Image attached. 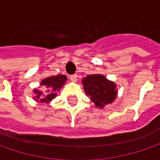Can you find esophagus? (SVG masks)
<instances>
[{"label": "esophagus", "mask_w": 160, "mask_h": 160, "mask_svg": "<svg viewBox=\"0 0 160 160\" xmlns=\"http://www.w3.org/2000/svg\"><path fill=\"white\" fill-rule=\"evenodd\" d=\"M69 78H70V80L73 83H76L77 81V75H72V76L69 77Z\"/></svg>", "instance_id": "34e87169"}]
</instances>
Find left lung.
<instances>
[{
  "instance_id": "8db88e82",
  "label": "left lung",
  "mask_w": 160,
  "mask_h": 160,
  "mask_svg": "<svg viewBox=\"0 0 160 160\" xmlns=\"http://www.w3.org/2000/svg\"><path fill=\"white\" fill-rule=\"evenodd\" d=\"M83 90L91 101L97 108H104L107 104H110L115 101L118 91L116 83L108 80L103 75L93 74L83 77L82 80Z\"/></svg>"
}]
</instances>
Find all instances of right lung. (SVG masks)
<instances>
[{
	"label": "right lung",
	"mask_w": 160,
	"mask_h": 160,
	"mask_svg": "<svg viewBox=\"0 0 160 160\" xmlns=\"http://www.w3.org/2000/svg\"><path fill=\"white\" fill-rule=\"evenodd\" d=\"M68 78L64 75H57L52 77H46L41 82V86H42V91L34 89L35 97L34 99L36 102L42 103H49L57 96V92L66 83Z\"/></svg>",
	"instance_id": "obj_1"
}]
</instances>
